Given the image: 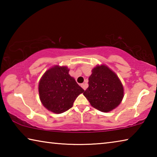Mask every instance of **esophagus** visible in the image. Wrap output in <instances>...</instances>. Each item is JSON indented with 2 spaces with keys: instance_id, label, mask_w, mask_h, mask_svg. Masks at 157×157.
Here are the masks:
<instances>
[{
  "instance_id": "34e87169",
  "label": "esophagus",
  "mask_w": 157,
  "mask_h": 157,
  "mask_svg": "<svg viewBox=\"0 0 157 157\" xmlns=\"http://www.w3.org/2000/svg\"><path fill=\"white\" fill-rule=\"evenodd\" d=\"M81 86L84 90H86L87 88V85L86 84H81Z\"/></svg>"
}]
</instances>
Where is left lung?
<instances>
[{"label": "left lung", "instance_id": "obj_1", "mask_svg": "<svg viewBox=\"0 0 157 157\" xmlns=\"http://www.w3.org/2000/svg\"><path fill=\"white\" fill-rule=\"evenodd\" d=\"M89 78V87L84 95L93 107L102 112H109L121 104L124 97V88L118 75L105 64L92 69Z\"/></svg>", "mask_w": 157, "mask_h": 157}]
</instances>
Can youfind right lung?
Wrapping results in <instances>:
<instances>
[{"instance_id": "right-lung-1", "label": "right lung", "mask_w": 157, "mask_h": 157, "mask_svg": "<svg viewBox=\"0 0 157 157\" xmlns=\"http://www.w3.org/2000/svg\"><path fill=\"white\" fill-rule=\"evenodd\" d=\"M68 73L67 66L55 65L48 69L39 80V98L44 107L52 113L68 110L84 91Z\"/></svg>"}]
</instances>
